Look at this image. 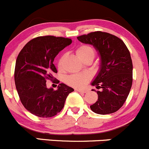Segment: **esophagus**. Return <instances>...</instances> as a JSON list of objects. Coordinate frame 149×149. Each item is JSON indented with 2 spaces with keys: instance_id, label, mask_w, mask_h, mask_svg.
Wrapping results in <instances>:
<instances>
[{
  "instance_id": "34e87169",
  "label": "esophagus",
  "mask_w": 149,
  "mask_h": 149,
  "mask_svg": "<svg viewBox=\"0 0 149 149\" xmlns=\"http://www.w3.org/2000/svg\"><path fill=\"white\" fill-rule=\"evenodd\" d=\"M75 91H77V92L82 93H85L87 92L86 90H82V89H75Z\"/></svg>"
}]
</instances>
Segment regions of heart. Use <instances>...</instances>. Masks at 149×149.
I'll return each mask as SVG.
<instances>
[{
  "label": "heart",
  "mask_w": 149,
  "mask_h": 149,
  "mask_svg": "<svg viewBox=\"0 0 149 149\" xmlns=\"http://www.w3.org/2000/svg\"><path fill=\"white\" fill-rule=\"evenodd\" d=\"M76 54L81 60L85 61L87 58H93V59L95 56V49L92 46L86 44H83L78 47L76 49ZM66 55L61 56L58 60L57 62V67L59 71H62L64 67V61H65ZM91 77L90 75L88 74H73L70 75L66 78V82L70 86L74 87V88H79L85 86L88 81L90 80Z\"/></svg>",
  "instance_id": "obj_1"
}]
</instances>
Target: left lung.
<instances>
[{
  "instance_id": "left-lung-1",
  "label": "left lung",
  "mask_w": 149,
  "mask_h": 149,
  "mask_svg": "<svg viewBox=\"0 0 149 149\" xmlns=\"http://www.w3.org/2000/svg\"><path fill=\"white\" fill-rule=\"evenodd\" d=\"M77 40L95 47L101 56V68L92 85L98 100L91 106L93 112L108 114L118 111L125 104L132 84V62L125 42L108 32L96 31L77 37ZM93 91V90H92Z\"/></svg>"
}]
</instances>
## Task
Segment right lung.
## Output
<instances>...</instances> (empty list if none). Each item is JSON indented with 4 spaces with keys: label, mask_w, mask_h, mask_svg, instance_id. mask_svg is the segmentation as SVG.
Returning <instances> with one entry per match:
<instances>
[{
    "label": "right lung",
    "mask_w": 149,
    "mask_h": 149,
    "mask_svg": "<svg viewBox=\"0 0 149 149\" xmlns=\"http://www.w3.org/2000/svg\"><path fill=\"white\" fill-rule=\"evenodd\" d=\"M71 43L70 38L40 36L29 40L19 54L14 70L16 88L22 105L34 115L42 118L56 115L74 91L64 83L56 91L46 86L47 79L52 81L53 74L57 73L54 58Z\"/></svg>",
    "instance_id": "add662e5"
}]
</instances>
